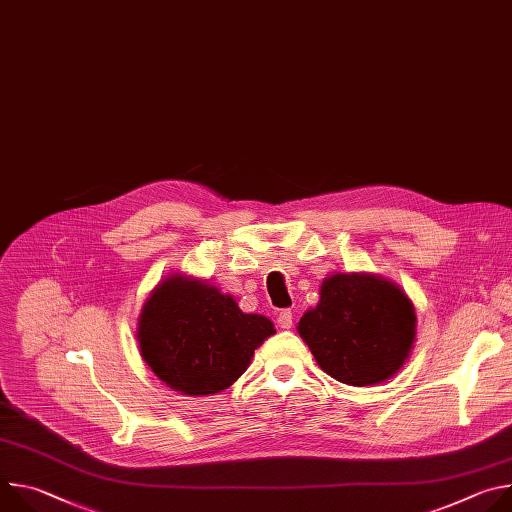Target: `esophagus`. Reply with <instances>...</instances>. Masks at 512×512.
<instances>
[{
	"label": "esophagus",
	"mask_w": 512,
	"mask_h": 512,
	"mask_svg": "<svg viewBox=\"0 0 512 512\" xmlns=\"http://www.w3.org/2000/svg\"><path fill=\"white\" fill-rule=\"evenodd\" d=\"M277 324H279V328L289 330V328H291V324H294V314H291L289 310L279 312V316H277Z\"/></svg>",
	"instance_id": "34e87169"
}]
</instances>
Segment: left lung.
Instances as JSON below:
<instances>
[{"label":"left lung","instance_id":"obj_1","mask_svg":"<svg viewBox=\"0 0 512 512\" xmlns=\"http://www.w3.org/2000/svg\"><path fill=\"white\" fill-rule=\"evenodd\" d=\"M298 334L332 379L371 387L395 377L415 342L417 316L405 291L367 273H332L320 300L298 322Z\"/></svg>","mask_w":512,"mask_h":512}]
</instances>
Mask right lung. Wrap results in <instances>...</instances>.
I'll use <instances>...</instances> for the list:
<instances>
[{
  "instance_id": "right-lung-1",
  "label": "right lung",
  "mask_w": 512,
  "mask_h": 512,
  "mask_svg": "<svg viewBox=\"0 0 512 512\" xmlns=\"http://www.w3.org/2000/svg\"><path fill=\"white\" fill-rule=\"evenodd\" d=\"M273 334L269 318L245 314L233 296L184 273H170L152 289L135 332L152 373L190 397L229 389Z\"/></svg>"
}]
</instances>
